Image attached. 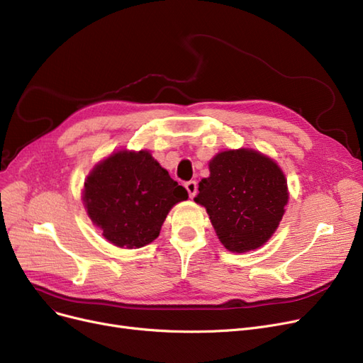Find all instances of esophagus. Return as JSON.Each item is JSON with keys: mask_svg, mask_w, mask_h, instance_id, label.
<instances>
[{"mask_svg": "<svg viewBox=\"0 0 363 363\" xmlns=\"http://www.w3.org/2000/svg\"><path fill=\"white\" fill-rule=\"evenodd\" d=\"M185 190L188 191V196H190V199H194L196 194H197V182L196 181L185 182Z\"/></svg>", "mask_w": 363, "mask_h": 363, "instance_id": "1", "label": "esophagus"}]
</instances>
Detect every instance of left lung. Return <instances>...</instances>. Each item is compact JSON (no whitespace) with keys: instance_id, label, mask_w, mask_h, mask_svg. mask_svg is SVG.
<instances>
[{"instance_id":"left-lung-1","label":"left lung","mask_w":363,"mask_h":363,"mask_svg":"<svg viewBox=\"0 0 363 363\" xmlns=\"http://www.w3.org/2000/svg\"><path fill=\"white\" fill-rule=\"evenodd\" d=\"M196 203L206 208L218 238L231 252L258 249L276 231L288 203L280 167L254 150H230L209 163Z\"/></svg>"}]
</instances>
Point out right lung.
<instances>
[{"instance_id": "right-lung-1", "label": "right lung", "mask_w": 363, "mask_h": 363, "mask_svg": "<svg viewBox=\"0 0 363 363\" xmlns=\"http://www.w3.org/2000/svg\"><path fill=\"white\" fill-rule=\"evenodd\" d=\"M188 193L148 151H118L91 170L83 200L93 224L120 247H143L159 238L173 204Z\"/></svg>"}]
</instances>
